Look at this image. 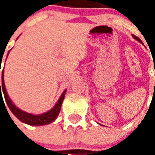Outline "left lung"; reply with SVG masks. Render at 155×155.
<instances>
[{
	"mask_svg": "<svg viewBox=\"0 0 155 155\" xmlns=\"http://www.w3.org/2000/svg\"><path fill=\"white\" fill-rule=\"evenodd\" d=\"M133 37L134 39H135V40H137V41H140V42H141V41H140V40L139 38H138V37H137V36H135V35H133Z\"/></svg>",
	"mask_w": 155,
	"mask_h": 155,
	"instance_id": "obj_1",
	"label": "left lung"
}]
</instances>
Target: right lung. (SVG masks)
<instances>
[{"label": "right lung", "mask_w": 155, "mask_h": 155, "mask_svg": "<svg viewBox=\"0 0 155 155\" xmlns=\"http://www.w3.org/2000/svg\"><path fill=\"white\" fill-rule=\"evenodd\" d=\"M4 74V69H3V71H2V81L0 82V97L2 98V93H1L2 92L3 94H4L5 102H6L7 105H8L9 109L11 110L13 114L17 117L21 122L27 124H30V125L39 126V125H45V124H48L51 123V122H53L57 118L58 114H59L60 111H61V104H62V102H63V100H64L66 90L63 92V94H61V98L59 99V101H57V103L55 104V105H54L52 110L48 111L46 113L40 114V115H34V114L26 113L25 111H22L21 110H20L19 108L16 107L15 104L12 103V101L10 100L8 94L6 93L5 83H4V74ZM2 100H3V98H2Z\"/></svg>", "instance_id": "obj_1"}]
</instances>
